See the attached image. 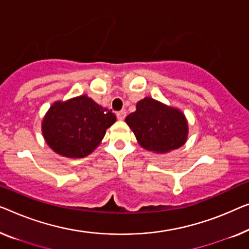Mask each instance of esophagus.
Here are the masks:
<instances>
[{
  "label": "esophagus",
  "mask_w": 249,
  "mask_h": 249,
  "mask_svg": "<svg viewBox=\"0 0 249 249\" xmlns=\"http://www.w3.org/2000/svg\"><path fill=\"white\" fill-rule=\"evenodd\" d=\"M117 118L118 120H124V119L125 118V111H119V112H117Z\"/></svg>",
  "instance_id": "obj_1"
}]
</instances>
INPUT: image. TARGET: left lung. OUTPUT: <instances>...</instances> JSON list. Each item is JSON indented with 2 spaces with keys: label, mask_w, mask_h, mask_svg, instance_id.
<instances>
[{
  "label": "left lung",
  "mask_w": 249,
  "mask_h": 249,
  "mask_svg": "<svg viewBox=\"0 0 249 249\" xmlns=\"http://www.w3.org/2000/svg\"><path fill=\"white\" fill-rule=\"evenodd\" d=\"M125 122L139 145L154 153L178 149L187 139L189 127L183 112L151 98L140 100Z\"/></svg>",
  "instance_id": "left-lung-1"
}]
</instances>
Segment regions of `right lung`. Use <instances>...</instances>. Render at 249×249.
<instances>
[{
	"instance_id": "right-lung-1",
	"label": "right lung",
	"mask_w": 249,
	"mask_h": 249,
	"mask_svg": "<svg viewBox=\"0 0 249 249\" xmlns=\"http://www.w3.org/2000/svg\"><path fill=\"white\" fill-rule=\"evenodd\" d=\"M112 111L86 95L57 101L42 120V135L55 153L68 158L86 157L116 122Z\"/></svg>"
}]
</instances>
